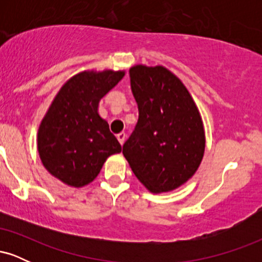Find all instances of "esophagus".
<instances>
[{
    "mask_svg": "<svg viewBox=\"0 0 262 262\" xmlns=\"http://www.w3.org/2000/svg\"><path fill=\"white\" fill-rule=\"evenodd\" d=\"M125 138H127V134H125V133H119L118 135H117V139H118V141L122 144V145L124 144Z\"/></svg>",
    "mask_w": 262,
    "mask_h": 262,
    "instance_id": "34e87169",
    "label": "esophagus"
}]
</instances>
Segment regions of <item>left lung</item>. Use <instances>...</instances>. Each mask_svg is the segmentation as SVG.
<instances>
[{
  "instance_id": "left-lung-1",
  "label": "left lung",
  "mask_w": 262,
  "mask_h": 262,
  "mask_svg": "<svg viewBox=\"0 0 262 262\" xmlns=\"http://www.w3.org/2000/svg\"><path fill=\"white\" fill-rule=\"evenodd\" d=\"M129 75L139 119L123 155L151 193L173 191L196 173L203 159L200 111L182 81L165 66L134 65Z\"/></svg>"
}]
</instances>
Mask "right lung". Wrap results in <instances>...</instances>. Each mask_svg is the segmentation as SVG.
Listing matches in <instances>:
<instances>
[{
    "label": "right lung",
    "mask_w": 262,
    "mask_h": 262,
    "mask_svg": "<svg viewBox=\"0 0 262 262\" xmlns=\"http://www.w3.org/2000/svg\"><path fill=\"white\" fill-rule=\"evenodd\" d=\"M125 75L124 70H86L74 75L56 93L38 129L41 164L71 187L97 177L104 161L122 151L98 103Z\"/></svg>",
    "instance_id": "add662e5"
}]
</instances>
